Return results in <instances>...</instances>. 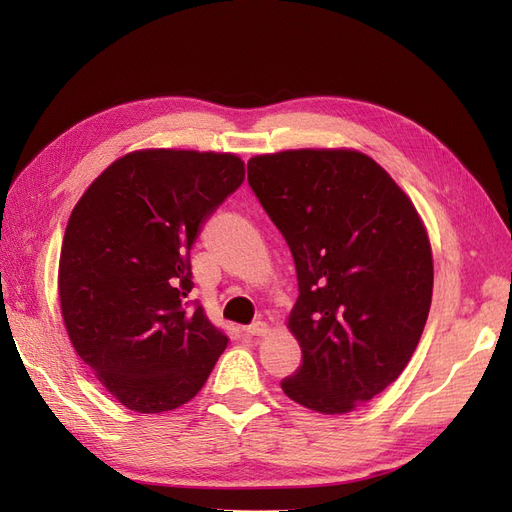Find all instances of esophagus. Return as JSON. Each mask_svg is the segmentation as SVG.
I'll return each mask as SVG.
<instances>
[{
	"instance_id": "obj_1",
	"label": "esophagus",
	"mask_w": 512,
	"mask_h": 512,
	"mask_svg": "<svg viewBox=\"0 0 512 512\" xmlns=\"http://www.w3.org/2000/svg\"><path fill=\"white\" fill-rule=\"evenodd\" d=\"M267 331H269L267 322H262V320H256L254 324H250V327H245V333H247V335H254V337L265 335Z\"/></svg>"
}]
</instances>
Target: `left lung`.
Segmentation results:
<instances>
[{"label":"left lung","instance_id":"8db88e82","mask_svg":"<svg viewBox=\"0 0 512 512\" xmlns=\"http://www.w3.org/2000/svg\"><path fill=\"white\" fill-rule=\"evenodd\" d=\"M247 181L297 267L288 329L303 365L282 391L314 412L346 414L399 378L423 335L427 230L391 175L354 149L254 156Z\"/></svg>","mask_w":512,"mask_h":512}]
</instances>
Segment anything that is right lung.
<instances>
[{
    "label": "right lung",
    "instance_id": "right-lung-1",
    "mask_svg": "<svg viewBox=\"0 0 512 512\" xmlns=\"http://www.w3.org/2000/svg\"><path fill=\"white\" fill-rule=\"evenodd\" d=\"M245 179L235 153L141 149L72 209L59 256L61 316L76 354L121 406L158 414L203 389L228 337L190 309L200 226Z\"/></svg>",
    "mask_w": 512,
    "mask_h": 512
}]
</instances>
